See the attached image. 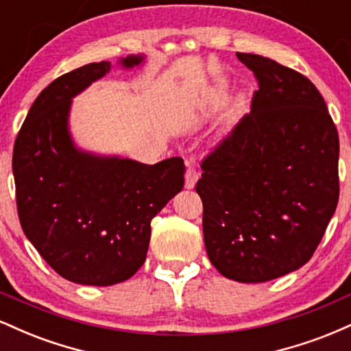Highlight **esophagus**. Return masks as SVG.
Wrapping results in <instances>:
<instances>
[{"label":"esophagus","instance_id":"obj_1","mask_svg":"<svg viewBox=\"0 0 351 351\" xmlns=\"http://www.w3.org/2000/svg\"><path fill=\"white\" fill-rule=\"evenodd\" d=\"M198 178H199L198 171H196L195 168L191 167V165H188L186 173H184V188H188V189L195 188V184H196V181H198Z\"/></svg>","mask_w":351,"mask_h":351}]
</instances>
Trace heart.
Returning <instances> with one entry per match:
<instances>
[{
    "instance_id": "1",
    "label": "heart",
    "mask_w": 351,
    "mask_h": 351,
    "mask_svg": "<svg viewBox=\"0 0 351 351\" xmlns=\"http://www.w3.org/2000/svg\"><path fill=\"white\" fill-rule=\"evenodd\" d=\"M224 99H226V84H224V82L216 84L215 88L209 92V95L206 97V104H204V108H206V112L217 110V108H219L224 104ZM241 102H243V100L237 99L234 107L239 108Z\"/></svg>"
}]
</instances>
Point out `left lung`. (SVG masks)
I'll return each mask as SVG.
<instances>
[{
	"instance_id": "8db88e82",
	"label": "left lung",
	"mask_w": 351,
	"mask_h": 351,
	"mask_svg": "<svg viewBox=\"0 0 351 351\" xmlns=\"http://www.w3.org/2000/svg\"><path fill=\"white\" fill-rule=\"evenodd\" d=\"M254 72L247 115L201 162L209 261L228 279L267 282L307 264L337 209L338 132L300 72L236 52Z\"/></svg>"
}]
</instances>
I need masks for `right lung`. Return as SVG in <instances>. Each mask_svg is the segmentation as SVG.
<instances>
[{
	"label": "right lung",
	"instance_id": "add662e5",
	"mask_svg": "<svg viewBox=\"0 0 351 351\" xmlns=\"http://www.w3.org/2000/svg\"><path fill=\"white\" fill-rule=\"evenodd\" d=\"M143 56L120 60L138 66ZM110 62L60 75L27 112L14 142L13 175L21 228L64 279L114 285L142 267L152 219L184 184L180 156L143 165L75 147L69 134L72 97L104 77Z\"/></svg>",
	"mask_w": 351,
	"mask_h": 351
}]
</instances>
